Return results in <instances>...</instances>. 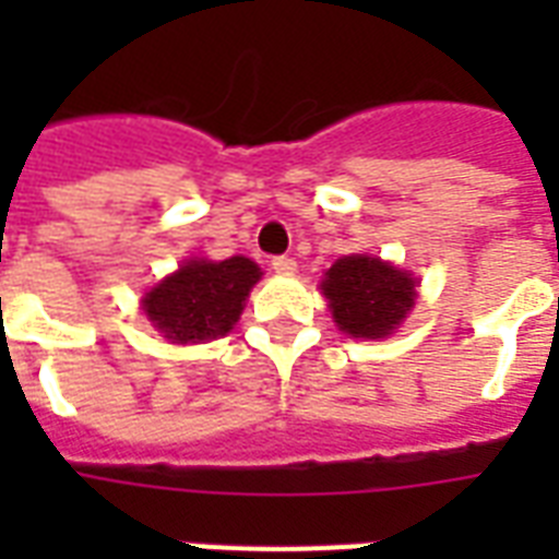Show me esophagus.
<instances>
[{
	"mask_svg": "<svg viewBox=\"0 0 559 559\" xmlns=\"http://www.w3.org/2000/svg\"><path fill=\"white\" fill-rule=\"evenodd\" d=\"M270 266L275 272H284V275H289V272H296V261H293L289 254H278V258H272Z\"/></svg>",
	"mask_w": 559,
	"mask_h": 559,
	"instance_id": "obj_1",
	"label": "esophagus"
}]
</instances>
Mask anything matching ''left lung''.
<instances>
[{
	"instance_id": "left-lung-1",
	"label": "left lung",
	"mask_w": 559,
	"mask_h": 559,
	"mask_svg": "<svg viewBox=\"0 0 559 559\" xmlns=\"http://www.w3.org/2000/svg\"><path fill=\"white\" fill-rule=\"evenodd\" d=\"M333 322L354 340H382L415 305V281L380 258L350 254L328 270L322 281Z\"/></svg>"
}]
</instances>
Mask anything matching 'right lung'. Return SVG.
<instances>
[{"label": "right lung", "instance_id": "obj_1", "mask_svg": "<svg viewBox=\"0 0 559 559\" xmlns=\"http://www.w3.org/2000/svg\"><path fill=\"white\" fill-rule=\"evenodd\" d=\"M261 270L249 258L188 261L144 296V313L165 340L188 345L226 336Z\"/></svg>", "mask_w": 559, "mask_h": 559}]
</instances>
